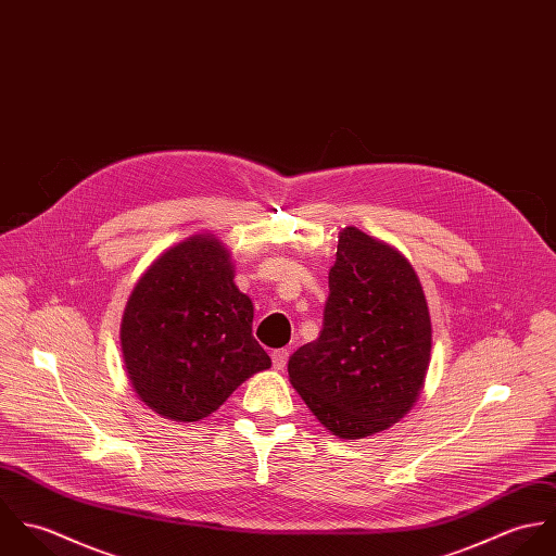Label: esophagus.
Listing matches in <instances>:
<instances>
[{
    "label": "esophagus",
    "mask_w": 556,
    "mask_h": 556,
    "mask_svg": "<svg viewBox=\"0 0 556 556\" xmlns=\"http://www.w3.org/2000/svg\"><path fill=\"white\" fill-rule=\"evenodd\" d=\"M287 359H289V351H287V349H276V351L271 353V364H274L276 370H285Z\"/></svg>",
    "instance_id": "1"
}]
</instances>
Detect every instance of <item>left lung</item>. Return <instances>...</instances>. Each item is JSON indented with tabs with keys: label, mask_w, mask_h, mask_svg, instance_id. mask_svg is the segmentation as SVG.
<instances>
[{
	"label": "left lung",
	"mask_w": 556,
	"mask_h": 556,
	"mask_svg": "<svg viewBox=\"0 0 556 556\" xmlns=\"http://www.w3.org/2000/svg\"><path fill=\"white\" fill-rule=\"evenodd\" d=\"M430 346V315L410 263L346 227L329 269L323 329L291 355V386L329 432L364 439L413 406Z\"/></svg>",
	"instance_id": "1"
}]
</instances>
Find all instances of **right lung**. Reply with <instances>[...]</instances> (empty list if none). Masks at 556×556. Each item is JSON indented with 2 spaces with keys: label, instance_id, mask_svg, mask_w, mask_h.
<instances>
[{
  "label": "right lung",
  "instance_id": "1",
  "mask_svg": "<svg viewBox=\"0 0 556 556\" xmlns=\"http://www.w3.org/2000/svg\"><path fill=\"white\" fill-rule=\"evenodd\" d=\"M252 317L218 239L194 236L173 245L137 282L122 318L135 392L166 419L207 417L271 366L252 336Z\"/></svg>",
  "mask_w": 556,
  "mask_h": 556
}]
</instances>
